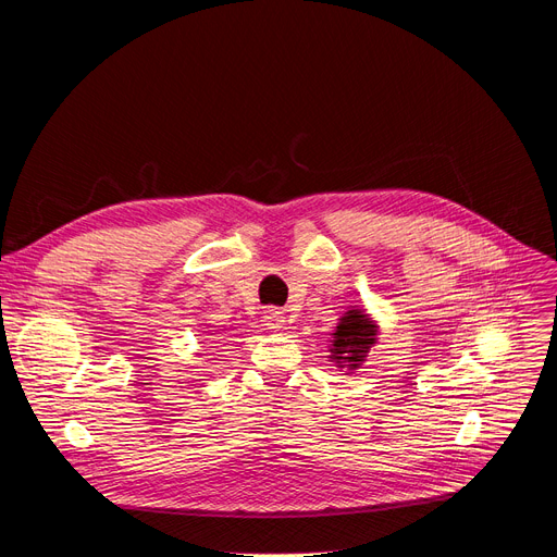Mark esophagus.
<instances>
[{
  "label": "esophagus",
  "instance_id": "1",
  "mask_svg": "<svg viewBox=\"0 0 557 557\" xmlns=\"http://www.w3.org/2000/svg\"><path fill=\"white\" fill-rule=\"evenodd\" d=\"M267 325H269V330H280V327L284 325V315H282V311H277V309H269V311H267Z\"/></svg>",
  "mask_w": 557,
  "mask_h": 557
}]
</instances>
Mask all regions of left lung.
<instances>
[{"label": "left lung", "mask_w": 557, "mask_h": 557, "mask_svg": "<svg viewBox=\"0 0 557 557\" xmlns=\"http://www.w3.org/2000/svg\"><path fill=\"white\" fill-rule=\"evenodd\" d=\"M374 343V325L368 320L363 311H347L341 318V325L336 327L334 334V349L336 359H345L347 363L357 366L363 361V355L368 352V347Z\"/></svg>", "instance_id": "obj_1"}]
</instances>
